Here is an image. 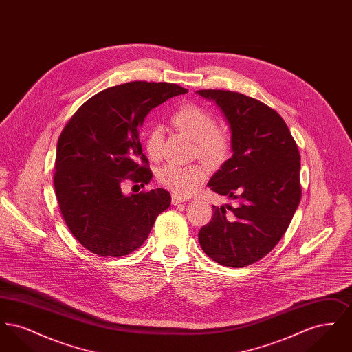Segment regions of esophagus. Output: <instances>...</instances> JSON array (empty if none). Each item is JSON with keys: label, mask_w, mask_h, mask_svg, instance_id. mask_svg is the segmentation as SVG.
<instances>
[{"label": "esophagus", "mask_w": 352, "mask_h": 352, "mask_svg": "<svg viewBox=\"0 0 352 352\" xmlns=\"http://www.w3.org/2000/svg\"><path fill=\"white\" fill-rule=\"evenodd\" d=\"M182 201H188V198H184L182 195H178V194H173L171 195V203L173 204H179Z\"/></svg>", "instance_id": "obj_1"}]
</instances>
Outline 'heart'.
<instances>
[{"instance_id": "b5f03b06", "label": "heart", "mask_w": 352, "mask_h": 352, "mask_svg": "<svg viewBox=\"0 0 352 352\" xmlns=\"http://www.w3.org/2000/svg\"><path fill=\"white\" fill-rule=\"evenodd\" d=\"M171 124L175 129L194 140L195 154L208 165H219L227 160L231 151L228 135L218 129L215 116L207 109L195 104H186L178 108ZM164 129L160 125H151L145 133L144 146L153 161L162 155ZM161 184L178 194H191L204 181V170L198 165H165L157 173Z\"/></svg>"}]
</instances>
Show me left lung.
Returning <instances> with one entry per match:
<instances>
[{
    "mask_svg": "<svg viewBox=\"0 0 352 352\" xmlns=\"http://www.w3.org/2000/svg\"><path fill=\"white\" fill-rule=\"evenodd\" d=\"M198 94L223 111L234 151L207 184L234 203L212 206L199 243L220 265L244 268L277 245L301 201L300 151L284 118L267 104L224 89Z\"/></svg>",
    "mask_w": 352,
    "mask_h": 352,
    "instance_id": "left-lung-1",
    "label": "left lung"
}]
</instances>
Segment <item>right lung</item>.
<instances>
[{
  "label": "right lung",
  "mask_w": 352,
  "mask_h": 352,
  "mask_svg": "<svg viewBox=\"0 0 352 352\" xmlns=\"http://www.w3.org/2000/svg\"><path fill=\"white\" fill-rule=\"evenodd\" d=\"M187 89L173 83L131 82L109 87L69 118L56 145L54 186L68 230L95 254L121 257L140 248L171 197L164 188L129 197L126 179L151 182L140 126L153 108Z\"/></svg>",
  "instance_id": "obj_1"
}]
</instances>
